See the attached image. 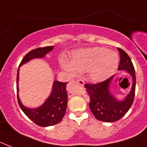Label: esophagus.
Listing matches in <instances>:
<instances>
[{
  "instance_id": "obj_1",
  "label": "esophagus",
  "mask_w": 147,
  "mask_h": 147,
  "mask_svg": "<svg viewBox=\"0 0 147 147\" xmlns=\"http://www.w3.org/2000/svg\"><path fill=\"white\" fill-rule=\"evenodd\" d=\"M76 82H77L80 85H82V86H83V85H84V84H85V82L83 81V80H76Z\"/></svg>"
}]
</instances>
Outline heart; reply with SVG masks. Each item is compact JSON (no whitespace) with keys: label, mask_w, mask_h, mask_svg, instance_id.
I'll list each match as a JSON object with an SVG mask.
<instances>
[{"label":"heart","mask_w":147,"mask_h":147,"mask_svg":"<svg viewBox=\"0 0 147 147\" xmlns=\"http://www.w3.org/2000/svg\"><path fill=\"white\" fill-rule=\"evenodd\" d=\"M119 59L117 54L105 48H91L73 54L71 63L61 60V65L73 74L89 71L93 81L102 82L110 77L117 68Z\"/></svg>","instance_id":"heart-1"}]
</instances>
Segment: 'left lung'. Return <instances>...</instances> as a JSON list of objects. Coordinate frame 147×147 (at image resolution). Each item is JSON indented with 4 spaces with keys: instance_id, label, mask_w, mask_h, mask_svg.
Wrapping results in <instances>:
<instances>
[{
    "instance_id": "left-lung-1",
    "label": "left lung",
    "mask_w": 147,
    "mask_h": 147,
    "mask_svg": "<svg viewBox=\"0 0 147 147\" xmlns=\"http://www.w3.org/2000/svg\"><path fill=\"white\" fill-rule=\"evenodd\" d=\"M120 62L118 69L127 71L132 78V85L129 93L124 100L119 101L110 92V85L114 75L107 80L97 84H85V87L90 96L89 107L97 120L113 122L121 119L129 110L134 100L136 92V71L128 54L118 48Z\"/></svg>"
}]
</instances>
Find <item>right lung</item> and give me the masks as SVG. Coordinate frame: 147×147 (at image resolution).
I'll use <instances>...</instances> for the list:
<instances>
[{"instance_id":"right-lung-1","label":"right lung","mask_w":147,"mask_h":147,"mask_svg":"<svg viewBox=\"0 0 147 147\" xmlns=\"http://www.w3.org/2000/svg\"><path fill=\"white\" fill-rule=\"evenodd\" d=\"M54 46L37 48L26 54L22 59L20 66L25 64L34 58H42L46 54L50 52ZM18 80H19V68L17 74V92H18ZM67 82H61L54 81L52 92L46 99L45 103L35 109H30L24 107L20 102L18 94V104L23 113L34 123L40 127H49L57 124L62 121L65 113L67 104V94L66 91V85Z\"/></svg>"}]
</instances>
